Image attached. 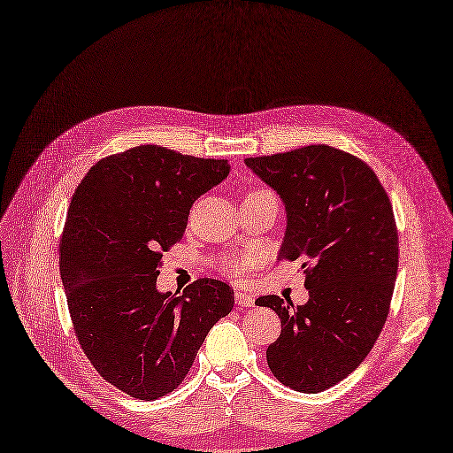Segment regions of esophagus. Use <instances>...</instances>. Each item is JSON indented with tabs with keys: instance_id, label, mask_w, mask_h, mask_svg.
Segmentation results:
<instances>
[{
	"instance_id": "obj_1",
	"label": "esophagus",
	"mask_w": 453,
	"mask_h": 453,
	"mask_svg": "<svg viewBox=\"0 0 453 453\" xmlns=\"http://www.w3.org/2000/svg\"><path fill=\"white\" fill-rule=\"evenodd\" d=\"M235 303L242 307L255 305V296L247 290H235Z\"/></svg>"
}]
</instances>
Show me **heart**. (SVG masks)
<instances>
[{"label": "heart", "instance_id": "1", "mask_svg": "<svg viewBox=\"0 0 453 453\" xmlns=\"http://www.w3.org/2000/svg\"><path fill=\"white\" fill-rule=\"evenodd\" d=\"M253 261V257H242V258H234V261L227 263V271L232 274H242L243 268Z\"/></svg>", "mask_w": 453, "mask_h": 453}]
</instances>
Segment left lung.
<instances>
[{"instance_id": "1", "label": "left lung", "mask_w": 453, "mask_h": 453, "mask_svg": "<svg viewBox=\"0 0 453 453\" xmlns=\"http://www.w3.org/2000/svg\"><path fill=\"white\" fill-rule=\"evenodd\" d=\"M245 165L282 198L278 258H303L310 290L297 307L278 296L257 300L282 323L266 349L268 368L286 388L325 391L358 368L388 319L399 265L389 196L362 159L325 143Z\"/></svg>"}]
</instances>
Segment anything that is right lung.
Returning <instances> with one entry per match:
<instances>
[{
  "mask_svg": "<svg viewBox=\"0 0 453 453\" xmlns=\"http://www.w3.org/2000/svg\"><path fill=\"white\" fill-rule=\"evenodd\" d=\"M227 175V159L138 146L95 163L73 192L60 276L75 336L93 368L130 397L177 389L208 331L234 310V290L214 278L182 296L156 286L195 200Z\"/></svg>",
  "mask_w": 453,
  "mask_h": 453,
  "instance_id": "1",
  "label": "right lung"
}]
</instances>
